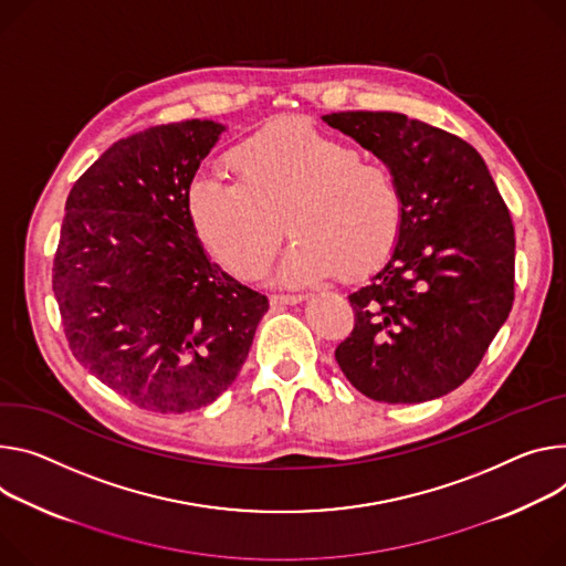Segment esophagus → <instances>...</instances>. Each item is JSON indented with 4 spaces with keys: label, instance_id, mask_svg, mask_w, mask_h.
<instances>
[{
    "label": "esophagus",
    "instance_id": "1",
    "mask_svg": "<svg viewBox=\"0 0 566 566\" xmlns=\"http://www.w3.org/2000/svg\"><path fill=\"white\" fill-rule=\"evenodd\" d=\"M304 295L302 293H273L271 295V302L273 304H297L302 302Z\"/></svg>",
    "mask_w": 566,
    "mask_h": 566
}]
</instances>
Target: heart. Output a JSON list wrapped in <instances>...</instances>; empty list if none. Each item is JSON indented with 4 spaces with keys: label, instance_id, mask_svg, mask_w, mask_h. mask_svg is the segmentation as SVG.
<instances>
[{
    "label": "heart",
    "instance_id": "1",
    "mask_svg": "<svg viewBox=\"0 0 566 566\" xmlns=\"http://www.w3.org/2000/svg\"><path fill=\"white\" fill-rule=\"evenodd\" d=\"M237 180L196 176L185 212L196 239L237 277L262 275L286 228L295 234L282 277L358 275L397 243L403 198L388 167L304 119H275L228 153Z\"/></svg>",
    "mask_w": 566,
    "mask_h": 566
}]
</instances>
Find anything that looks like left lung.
Listing matches in <instances>:
<instances>
[{
	"instance_id": "8db88e82",
	"label": "left lung",
	"mask_w": 566,
	"mask_h": 566,
	"mask_svg": "<svg viewBox=\"0 0 566 566\" xmlns=\"http://www.w3.org/2000/svg\"><path fill=\"white\" fill-rule=\"evenodd\" d=\"M332 128L390 169L403 219L390 260L349 293L338 343L347 381L386 403H418L468 381L515 300V228L479 150L399 113H332Z\"/></svg>"
}]
</instances>
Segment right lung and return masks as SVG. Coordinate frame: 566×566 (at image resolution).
<instances>
[{
	"label": "right lung",
	"mask_w": 566,
	"mask_h": 566,
	"mask_svg": "<svg viewBox=\"0 0 566 566\" xmlns=\"http://www.w3.org/2000/svg\"><path fill=\"white\" fill-rule=\"evenodd\" d=\"M226 128L153 126L72 187L51 269L76 361L135 406L187 413L237 379L269 297L210 262L185 191Z\"/></svg>",
	"instance_id": "obj_1"
}]
</instances>
